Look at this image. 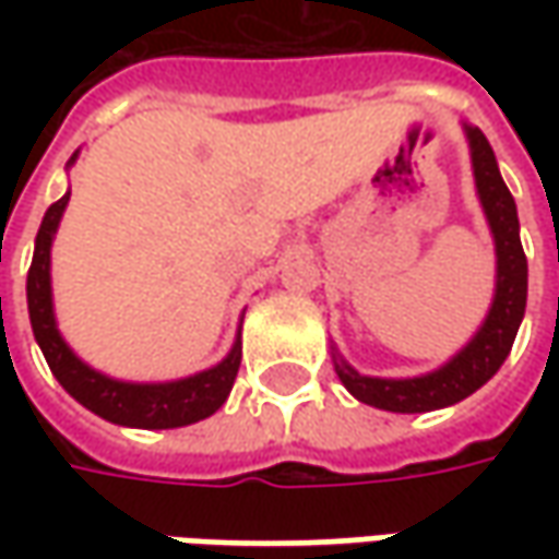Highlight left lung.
Instances as JSON below:
<instances>
[{
	"label": "left lung",
	"mask_w": 559,
	"mask_h": 559,
	"mask_svg": "<svg viewBox=\"0 0 559 559\" xmlns=\"http://www.w3.org/2000/svg\"><path fill=\"white\" fill-rule=\"evenodd\" d=\"M463 133L469 142V162L476 177V195L485 211V221L495 239V298L485 313L483 326L463 345L451 360H444L439 370L407 379H385V376H364L345 357L335 352L333 364L342 385L364 404L392 411V414H426L451 407L476 389H483L491 376L501 370V364L513 348L516 330L526 313L528 264L520 242V217L516 202L507 189L504 177L498 170L495 152L479 127L463 123Z\"/></svg>",
	"instance_id": "8db88e82"
}]
</instances>
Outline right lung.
Masks as SVG:
<instances>
[{
  "label": "right lung",
  "instance_id": "right-lung-1",
  "mask_svg": "<svg viewBox=\"0 0 559 559\" xmlns=\"http://www.w3.org/2000/svg\"><path fill=\"white\" fill-rule=\"evenodd\" d=\"M74 162L76 152L68 167ZM68 199L71 192H64L46 211L36 233L33 264L27 273V311H31L33 335L49 370L61 382V389L80 401L86 411H93L96 417L118 423V426H133V429H177V426L199 423L211 417L214 411H221L239 373L242 335H236L229 355L221 364L207 367L202 373L170 379V382H123L115 376L98 373L86 360H80L74 348L61 338L52 305V239L61 224V214L68 207Z\"/></svg>",
  "mask_w": 559,
  "mask_h": 559
}]
</instances>
